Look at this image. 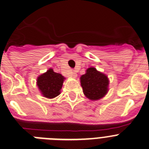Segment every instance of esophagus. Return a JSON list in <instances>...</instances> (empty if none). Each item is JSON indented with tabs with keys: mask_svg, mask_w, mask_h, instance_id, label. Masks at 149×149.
Instances as JSON below:
<instances>
[{
	"mask_svg": "<svg viewBox=\"0 0 149 149\" xmlns=\"http://www.w3.org/2000/svg\"><path fill=\"white\" fill-rule=\"evenodd\" d=\"M71 74H72V76L73 77H77V74H76L75 72H72Z\"/></svg>",
	"mask_w": 149,
	"mask_h": 149,
	"instance_id": "esophagus-1",
	"label": "esophagus"
}]
</instances>
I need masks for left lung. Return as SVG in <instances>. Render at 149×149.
Instances as JSON below:
<instances>
[{
  "instance_id": "1",
  "label": "left lung",
  "mask_w": 149,
  "mask_h": 149,
  "mask_svg": "<svg viewBox=\"0 0 149 149\" xmlns=\"http://www.w3.org/2000/svg\"><path fill=\"white\" fill-rule=\"evenodd\" d=\"M80 84L87 98L97 100L107 94L109 81L106 74L98 72L95 68L90 67L85 74L80 77Z\"/></svg>"
}]
</instances>
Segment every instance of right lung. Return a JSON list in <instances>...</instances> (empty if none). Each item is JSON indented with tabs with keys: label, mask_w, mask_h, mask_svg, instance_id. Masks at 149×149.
<instances>
[{
	"label": "right lung",
	"mask_w": 149,
	"mask_h": 149,
	"mask_svg": "<svg viewBox=\"0 0 149 149\" xmlns=\"http://www.w3.org/2000/svg\"><path fill=\"white\" fill-rule=\"evenodd\" d=\"M65 77L49 69L37 79V86L42 95L47 98H54L61 94Z\"/></svg>",
	"instance_id": "right-lung-1"
}]
</instances>
